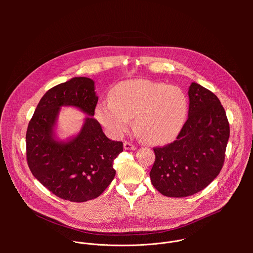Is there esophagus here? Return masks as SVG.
Wrapping results in <instances>:
<instances>
[{"label":"esophagus","instance_id":"esophagus-1","mask_svg":"<svg viewBox=\"0 0 253 253\" xmlns=\"http://www.w3.org/2000/svg\"><path fill=\"white\" fill-rule=\"evenodd\" d=\"M123 145H124V149L125 150H136V146L133 145V144L130 143V142L125 141Z\"/></svg>","mask_w":253,"mask_h":253}]
</instances>
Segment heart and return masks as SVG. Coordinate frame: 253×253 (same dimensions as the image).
<instances>
[{
  "mask_svg": "<svg viewBox=\"0 0 253 253\" xmlns=\"http://www.w3.org/2000/svg\"><path fill=\"white\" fill-rule=\"evenodd\" d=\"M110 101L100 102L95 110L98 121L113 136L120 137L131 126V118L142 139L163 145L177 137L187 117L184 91L145 79L120 82L110 92Z\"/></svg>",
  "mask_w": 253,
  "mask_h": 253,
  "instance_id": "b5f03b06",
  "label": "heart"
}]
</instances>
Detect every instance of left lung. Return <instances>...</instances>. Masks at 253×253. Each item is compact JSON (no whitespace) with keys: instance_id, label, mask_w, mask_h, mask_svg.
Returning a JSON list of instances; mask_svg holds the SVG:
<instances>
[{"instance_id":"obj_1","label":"left lung","mask_w":253,"mask_h":253,"mask_svg":"<svg viewBox=\"0 0 253 253\" xmlns=\"http://www.w3.org/2000/svg\"><path fill=\"white\" fill-rule=\"evenodd\" d=\"M188 119L177 139L154 148L153 186L168 197H186L208 186L219 174L229 138V123L217 96L197 83L189 90Z\"/></svg>"}]
</instances>
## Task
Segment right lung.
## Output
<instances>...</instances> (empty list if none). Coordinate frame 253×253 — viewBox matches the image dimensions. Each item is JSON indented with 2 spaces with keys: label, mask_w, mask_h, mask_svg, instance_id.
I'll return each mask as SVG.
<instances>
[{
  "label": "right lung",
  "mask_w": 253,
  "mask_h": 253,
  "mask_svg": "<svg viewBox=\"0 0 253 253\" xmlns=\"http://www.w3.org/2000/svg\"><path fill=\"white\" fill-rule=\"evenodd\" d=\"M97 102L94 81L74 77L47 91L29 122V168L62 199L85 202L97 198L115 177L113 161L123 151V143L107 138L93 118ZM62 106H75L87 114L80 133L67 140H60L54 131Z\"/></svg>",
  "instance_id": "right-lung-1"
}]
</instances>
